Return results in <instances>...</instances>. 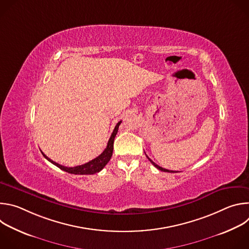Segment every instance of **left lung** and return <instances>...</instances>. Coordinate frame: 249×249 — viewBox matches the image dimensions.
<instances>
[{"label":"left lung","instance_id":"8db88e82","mask_svg":"<svg viewBox=\"0 0 249 249\" xmlns=\"http://www.w3.org/2000/svg\"><path fill=\"white\" fill-rule=\"evenodd\" d=\"M147 158H148V160H150V161H151V162H152V163H153V164H154V165H155V166H156L158 169H160V170H161V171H165V172H177V171H173V170H168V169L162 168L161 166H160V165H158L157 163H155V162H154V161H153V160H151V159H150L148 156H147Z\"/></svg>","mask_w":249,"mask_h":249}]
</instances>
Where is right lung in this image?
Masks as SVG:
<instances>
[{
	"instance_id": "add662e5",
	"label": "right lung",
	"mask_w": 249,
	"mask_h": 249,
	"mask_svg": "<svg viewBox=\"0 0 249 249\" xmlns=\"http://www.w3.org/2000/svg\"><path fill=\"white\" fill-rule=\"evenodd\" d=\"M122 121H119L109 140H108V143H107V146H106L105 150L101 153V155H99L97 158L91 160L90 161L85 163V164H82V165H77V166H74V167H68V166H64L62 164H59L55 161H53L52 160H50L48 157H46L43 153L42 155L44 156V158L46 160H48L50 162H52L53 164H55L57 167H59L60 169L66 171V172H69V173H72V174H94V173H97L99 172L106 164H107V162L110 160L111 157H112V153H113V143H114V138L118 132V128H119V125L121 124Z\"/></svg>"
}]
</instances>
